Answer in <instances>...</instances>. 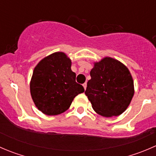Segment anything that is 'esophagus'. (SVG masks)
Returning <instances> with one entry per match:
<instances>
[{
	"label": "esophagus",
	"instance_id": "esophagus-1",
	"mask_svg": "<svg viewBox=\"0 0 156 156\" xmlns=\"http://www.w3.org/2000/svg\"><path fill=\"white\" fill-rule=\"evenodd\" d=\"M83 87H84V90H86V88H87V84H86V83H84V84H83Z\"/></svg>",
	"mask_w": 156,
	"mask_h": 156
}]
</instances>
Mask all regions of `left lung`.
<instances>
[{"mask_svg":"<svg viewBox=\"0 0 156 156\" xmlns=\"http://www.w3.org/2000/svg\"><path fill=\"white\" fill-rule=\"evenodd\" d=\"M85 95L97 114L109 118L120 115L134 94L133 80L125 65L106 56L94 62Z\"/></svg>","mask_w":156,"mask_h":156,"instance_id":"left-lung-1","label":"left lung"}]
</instances>
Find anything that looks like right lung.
<instances>
[{
    "label": "right lung",
    "instance_id": "add662e5",
    "mask_svg": "<svg viewBox=\"0 0 156 156\" xmlns=\"http://www.w3.org/2000/svg\"><path fill=\"white\" fill-rule=\"evenodd\" d=\"M72 60L63 52H55L34 67L30 93L35 106L47 115H57L70 107L74 98L84 91L75 81Z\"/></svg>",
    "mask_w": 156,
    "mask_h": 156
}]
</instances>
